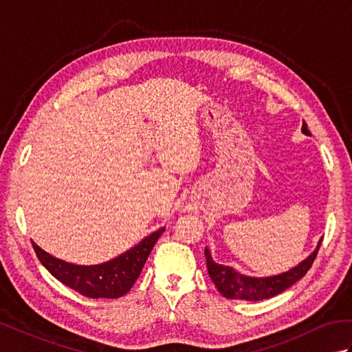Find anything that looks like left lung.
I'll return each instance as SVG.
<instances>
[{"instance_id": "obj_1", "label": "left lung", "mask_w": 352, "mask_h": 352, "mask_svg": "<svg viewBox=\"0 0 352 352\" xmlns=\"http://www.w3.org/2000/svg\"><path fill=\"white\" fill-rule=\"evenodd\" d=\"M302 133L305 136H310V131L307 130V124L302 122ZM322 239L318 242L316 250L313 251L307 258H304L300 265L289 269L286 272L271 275V276H250L237 272L236 269L226 265H219L212 258L210 250L206 246V261H207V271L210 275L214 286L218 287L219 294L222 296L228 298V300H246V301H261L272 298L275 295L281 294L286 289H289L292 284H295L298 280L307 274L311 267L313 261L316 258L318 250L320 246Z\"/></svg>"}]
</instances>
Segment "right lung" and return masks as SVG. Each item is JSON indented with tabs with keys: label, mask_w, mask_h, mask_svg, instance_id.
Listing matches in <instances>:
<instances>
[{
	"label": "right lung",
	"mask_w": 352,
	"mask_h": 352,
	"mask_svg": "<svg viewBox=\"0 0 352 352\" xmlns=\"http://www.w3.org/2000/svg\"><path fill=\"white\" fill-rule=\"evenodd\" d=\"M163 231L164 227L159 228L121 256L100 265L85 266L68 263V261L51 256L34 242L33 248L41 263L65 286L87 298H111L113 300V298H121L133 287L149 252L163 234Z\"/></svg>",
	"instance_id": "1"
}]
</instances>
